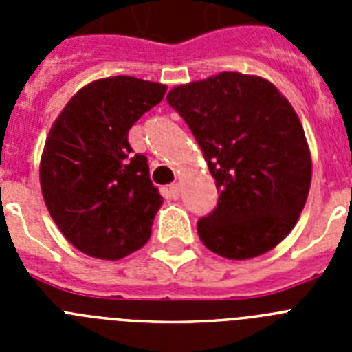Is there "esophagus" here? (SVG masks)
<instances>
[{
    "instance_id": "1",
    "label": "esophagus",
    "mask_w": 352,
    "mask_h": 352,
    "mask_svg": "<svg viewBox=\"0 0 352 352\" xmlns=\"http://www.w3.org/2000/svg\"><path fill=\"white\" fill-rule=\"evenodd\" d=\"M169 195L170 199H179V195H182V186H179V183H174V185L169 186Z\"/></svg>"
}]
</instances>
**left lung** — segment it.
Masks as SVG:
<instances>
[{
	"mask_svg": "<svg viewBox=\"0 0 352 352\" xmlns=\"http://www.w3.org/2000/svg\"><path fill=\"white\" fill-rule=\"evenodd\" d=\"M167 102L220 190L213 213L197 222L204 247L234 261L275 248L296 226L312 182L309 142L287 98L264 77L220 72L179 84Z\"/></svg>",
	"mask_w": 352,
	"mask_h": 352,
	"instance_id": "obj_1",
	"label": "left lung"
}]
</instances>
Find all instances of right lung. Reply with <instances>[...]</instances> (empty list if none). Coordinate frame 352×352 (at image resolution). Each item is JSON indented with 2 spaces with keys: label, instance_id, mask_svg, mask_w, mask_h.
<instances>
[{
  "label": "right lung",
  "instance_id": "1",
  "mask_svg": "<svg viewBox=\"0 0 352 352\" xmlns=\"http://www.w3.org/2000/svg\"><path fill=\"white\" fill-rule=\"evenodd\" d=\"M166 84L130 76L80 88L52 123L40 158V186L58 229L89 257L118 261L148 243L164 197L129 130L160 104Z\"/></svg>",
  "mask_w": 352,
  "mask_h": 352
}]
</instances>
